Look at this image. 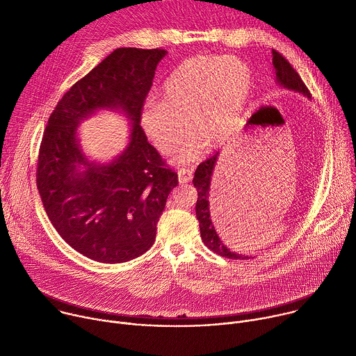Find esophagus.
Instances as JSON below:
<instances>
[{"mask_svg": "<svg viewBox=\"0 0 356 356\" xmlns=\"http://www.w3.org/2000/svg\"><path fill=\"white\" fill-rule=\"evenodd\" d=\"M177 175H179V181L181 184L183 183H188L193 179V169H190V168H180Z\"/></svg>", "mask_w": 356, "mask_h": 356, "instance_id": "1", "label": "esophagus"}]
</instances>
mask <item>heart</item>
Masks as SVG:
<instances>
[{
	"label": "heart",
	"instance_id": "heart-1",
	"mask_svg": "<svg viewBox=\"0 0 356 356\" xmlns=\"http://www.w3.org/2000/svg\"><path fill=\"white\" fill-rule=\"evenodd\" d=\"M252 91L249 67L239 59L194 56L180 63L159 91V104L142 108L140 125L165 155L191 139L176 156L179 163L198 158L202 146L217 149L238 129ZM188 128L186 129L185 127Z\"/></svg>",
	"mask_w": 356,
	"mask_h": 356
}]
</instances>
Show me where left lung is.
<instances>
[{
	"mask_svg": "<svg viewBox=\"0 0 356 356\" xmlns=\"http://www.w3.org/2000/svg\"><path fill=\"white\" fill-rule=\"evenodd\" d=\"M273 55V66L276 69V79L277 81L290 90L298 91L304 95H307L310 98V91L307 88V86L304 84V81L301 80V77L298 76V73L294 70V67L290 65V62L280 54L277 50H272ZM218 159V152L216 155H213L211 158H209L207 161L201 162L198 165V168L195 169L194 173V179H193V184L197 188V204H195V216L197 220L200 222V232H201V239L204 242V245L213 250L214 253L220 257L228 258V259H239V261H248V259H253L252 257H245V255H239V253L231 252L224 243L222 241L218 238L214 225L211 222L210 218V204H209V197H210V183H211V176H213V170L216 168Z\"/></svg>",
	"mask_w": 356,
	"mask_h": 356,
	"instance_id": "1",
	"label": "left lung"
}]
</instances>
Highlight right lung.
<instances>
[{
	"instance_id": "obj_1",
	"label": "right lung",
	"mask_w": 356,
	"mask_h": 356,
	"mask_svg": "<svg viewBox=\"0 0 356 356\" xmlns=\"http://www.w3.org/2000/svg\"><path fill=\"white\" fill-rule=\"evenodd\" d=\"M166 54L159 47L115 49L65 92L47 120L36 186L58 234L88 259L122 264L143 255L179 183L140 127L146 95ZM98 108H121L134 121L129 147L108 165L88 164L75 139L79 120ZM80 164L84 172H76Z\"/></svg>"
}]
</instances>
